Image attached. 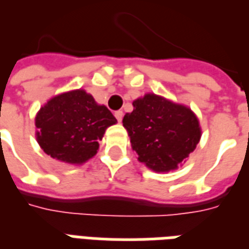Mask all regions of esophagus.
Instances as JSON below:
<instances>
[{"label": "esophagus", "instance_id": "1", "mask_svg": "<svg viewBox=\"0 0 249 249\" xmlns=\"http://www.w3.org/2000/svg\"><path fill=\"white\" fill-rule=\"evenodd\" d=\"M114 115H115V118H117L118 122H122L123 111H121V110H118V111H115V113H114Z\"/></svg>", "mask_w": 249, "mask_h": 249}]
</instances>
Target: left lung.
Returning a JSON list of instances; mask_svg holds the SVG:
<instances>
[{"mask_svg": "<svg viewBox=\"0 0 249 249\" xmlns=\"http://www.w3.org/2000/svg\"><path fill=\"white\" fill-rule=\"evenodd\" d=\"M123 117L138 160L155 172L177 169L201 139L198 118L184 105L148 93Z\"/></svg>", "mask_w": 249, "mask_h": 249, "instance_id": "obj_1", "label": "left lung"}]
</instances>
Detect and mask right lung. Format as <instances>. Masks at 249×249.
Here are the masks:
<instances>
[{"label":"right lung","instance_id":"add662e5","mask_svg":"<svg viewBox=\"0 0 249 249\" xmlns=\"http://www.w3.org/2000/svg\"><path fill=\"white\" fill-rule=\"evenodd\" d=\"M117 119L104 105L82 89L48 101L36 114V140L44 152L59 161L82 164L100 148L106 128Z\"/></svg>","mask_w":249,"mask_h":249}]
</instances>
